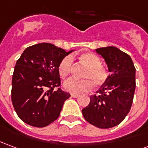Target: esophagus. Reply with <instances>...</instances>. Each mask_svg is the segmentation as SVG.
Listing matches in <instances>:
<instances>
[{
    "label": "esophagus",
    "mask_w": 148,
    "mask_h": 148,
    "mask_svg": "<svg viewBox=\"0 0 148 148\" xmlns=\"http://www.w3.org/2000/svg\"><path fill=\"white\" fill-rule=\"evenodd\" d=\"M78 95H74V94H71V97L72 98H77L78 97Z\"/></svg>",
    "instance_id": "obj_1"
}]
</instances>
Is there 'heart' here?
<instances>
[{
	"instance_id": "1",
	"label": "heart",
	"mask_w": 148,
	"mask_h": 148,
	"mask_svg": "<svg viewBox=\"0 0 148 148\" xmlns=\"http://www.w3.org/2000/svg\"><path fill=\"white\" fill-rule=\"evenodd\" d=\"M81 59L88 66V69L83 74L86 79H77L71 77L64 82V89L74 95L90 91L94 85L100 87L105 84L109 77V73L102 66V60L94 53H85L81 55ZM73 58L71 55L63 57L58 63V71L62 77H67L71 74L73 66Z\"/></svg>"
}]
</instances>
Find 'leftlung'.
I'll return each instance as SVG.
<instances>
[{
    "label": "left lung",
    "instance_id": "1",
    "mask_svg": "<svg viewBox=\"0 0 148 148\" xmlns=\"http://www.w3.org/2000/svg\"><path fill=\"white\" fill-rule=\"evenodd\" d=\"M107 64L110 74L105 84L82 109L85 119L97 127H113L119 124L132 107L135 90V68L131 57L116 47L96 49Z\"/></svg>",
    "mask_w": 148,
    "mask_h": 148
}]
</instances>
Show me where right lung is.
Returning a JSON list of instances; mask_svg holds the SVG:
<instances>
[{
	"label": "right lung",
	"instance_id": "1",
	"mask_svg": "<svg viewBox=\"0 0 148 148\" xmlns=\"http://www.w3.org/2000/svg\"><path fill=\"white\" fill-rule=\"evenodd\" d=\"M71 52L49 43H40L26 48L16 61L11 99L24 123L44 127L59 117L64 102L71 95L59 87L58 66Z\"/></svg>",
	"mask_w": 148,
	"mask_h": 148
}]
</instances>
